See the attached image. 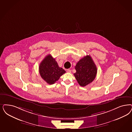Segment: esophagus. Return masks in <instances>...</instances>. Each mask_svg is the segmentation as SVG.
I'll return each mask as SVG.
<instances>
[{
  "mask_svg": "<svg viewBox=\"0 0 132 132\" xmlns=\"http://www.w3.org/2000/svg\"><path fill=\"white\" fill-rule=\"evenodd\" d=\"M67 73H71V70L70 69H67Z\"/></svg>",
  "mask_w": 132,
  "mask_h": 132,
  "instance_id": "obj_1",
  "label": "esophagus"
}]
</instances>
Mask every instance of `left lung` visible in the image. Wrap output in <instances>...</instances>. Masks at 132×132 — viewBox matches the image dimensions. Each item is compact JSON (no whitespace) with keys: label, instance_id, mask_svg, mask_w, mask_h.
<instances>
[{"label":"left lung","instance_id":"8db88e82","mask_svg":"<svg viewBox=\"0 0 132 132\" xmlns=\"http://www.w3.org/2000/svg\"><path fill=\"white\" fill-rule=\"evenodd\" d=\"M75 69L76 73L73 75L81 86H85L92 82L97 73L96 66L89 55L80 59Z\"/></svg>","mask_w":132,"mask_h":132}]
</instances>
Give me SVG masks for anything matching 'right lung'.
<instances>
[{
  "instance_id": "right-lung-1",
  "label": "right lung",
  "mask_w": 132,
  "mask_h": 132,
  "mask_svg": "<svg viewBox=\"0 0 132 132\" xmlns=\"http://www.w3.org/2000/svg\"><path fill=\"white\" fill-rule=\"evenodd\" d=\"M39 72L41 77L49 84H53L60 77L66 73L59 67L57 62L51 55H47L41 61L39 66Z\"/></svg>"
}]
</instances>
